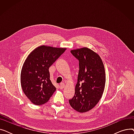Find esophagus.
<instances>
[{
    "label": "esophagus",
    "mask_w": 134,
    "mask_h": 134,
    "mask_svg": "<svg viewBox=\"0 0 134 134\" xmlns=\"http://www.w3.org/2000/svg\"><path fill=\"white\" fill-rule=\"evenodd\" d=\"M65 83L64 82H61L60 83V89H63V88L65 87Z\"/></svg>",
    "instance_id": "esophagus-1"
}]
</instances>
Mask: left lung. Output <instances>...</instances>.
<instances>
[{"label": "left lung", "mask_w": 134, "mask_h": 134, "mask_svg": "<svg viewBox=\"0 0 134 134\" xmlns=\"http://www.w3.org/2000/svg\"><path fill=\"white\" fill-rule=\"evenodd\" d=\"M71 52L79 61V71L75 94L69 102L75 110L82 113L93 109L101 99L106 81L105 68L99 55L88 48Z\"/></svg>", "instance_id": "1"}]
</instances>
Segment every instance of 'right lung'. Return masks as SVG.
<instances>
[{
	"label": "right lung",
	"instance_id": "right-lung-1",
	"mask_svg": "<svg viewBox=\"0 0 134 134\" xmlns=\"http://www.w3.org/2000/svg\"><path fill=\"white\" fill-rule=\"evenodd\" d=\"M66 49L43 45L27 56L21 71L20 83L24 94L34 104H45L56 91L49 68Z\"/></svg>",
	"mask_w": 134,
	"mask_h": 134
}]
</instances>
